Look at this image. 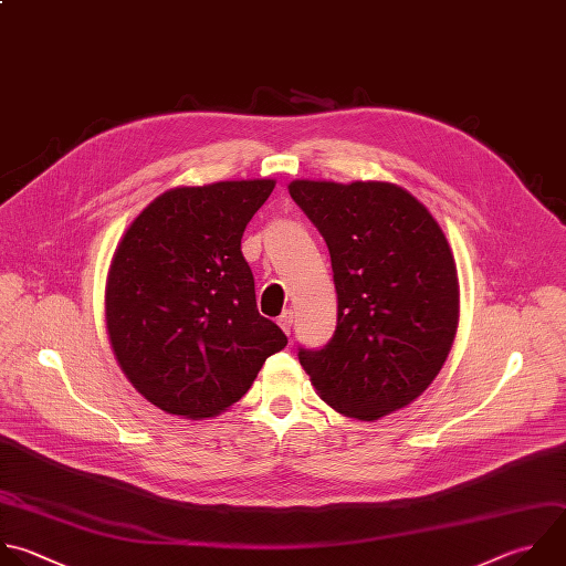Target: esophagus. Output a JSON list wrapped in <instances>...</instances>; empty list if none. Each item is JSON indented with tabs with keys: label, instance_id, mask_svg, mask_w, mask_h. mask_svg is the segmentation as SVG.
Segmentation results:
<instances>
[{
	"label": "esophagus",
	"instance_id": "esophagus-1",
	"mask_svg": "<svg viewBox=\"0 0 566 566\" xmlns=\"http://www.w3.org/2000/svg\"><path fill=\"white\" fill-rule=\"evenodd\" d=\"M277 324L282 326V331L286 335H291V328H293V313L291 311H284L280 317H277Z\"/></svg>",
	"mask_w": 566,
	"mask_h": 566
}]
</instances>
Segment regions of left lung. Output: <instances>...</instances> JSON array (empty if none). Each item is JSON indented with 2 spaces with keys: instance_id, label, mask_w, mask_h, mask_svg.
<instances>
[{
  "instance_id": "8db88e82",
  "label": "left lung",
  "mask_w": 566,
  "mask_h": 566,
  "mask_svg": "<svg viewBox=\"0 0 566 566\" xmlns=\"http://www.w3.org/2000/svg\"><path fill=\"white\" fill-rule=\"evenodd\" d=\"M324 238L337 293V326L297 357L335 411L378 420L420 398L458 328L460 291L449 242L405 188L387 181L289 184Z\"/></svg>"
}]
</instances>
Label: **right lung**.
Returning a JSON list of instances; mask_svg holds the SVG:
<instances>
[{"instance_id": "1", "label": "right lung", "mask_w": 566, "mask_h": 566, "mask_svg": "<svg viewBox=\"0 0 566 566\" xmlns=\"http://www.w3.org/2000/svg\"><path fill=\"white\" fill-rule=\"evenodd\" d=\"M273 188V179L172 188L115 251L111 346L130 385L166 413L200 420L227 411L289 342L260 315L242 255L244 229Z\"/></svg>"}]
</instances>
